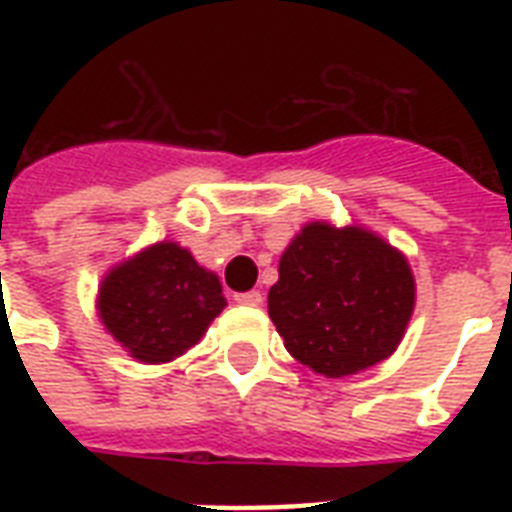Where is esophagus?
Listing matches in <instances>:
<instances>
[{"mask_svg":"<svg viewBox=\"0 0 512 512\" xmlns=\"http://www.w3.org/2000/svg\"><path fill=\"white\" fill-rule=\"evenodd\" d=\"M236 303L241 305H263V295L260 292H241V295H236Z\"/></svg>","mask_w":512,"mask_h":512,"instance_id":"1","label":"esophagus"}]
</instances>
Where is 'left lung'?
<instances>
[{
  "instance_id": "obj_1",
  "label": "left lung",
  "mask_w": 512,
  "mask_h": 512,
  "mask_svg": "<svg viewBox=\"0 0 512 512\" xmlns=\"http://www.w3.org/2000/svg\"><path fill=\"white\" fill-rule=\"evenodd\" d=\"M414 311L406 257L377 233L308 223L279 260L268 316L292 356L324 377H348L398 348Z\"/></svg>"
}]
</instances>
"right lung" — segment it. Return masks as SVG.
Segmentation results:
<instances>
[{"label": "right lung", "instance_id": "obj_1", "mask_svg": "<svg viewBox=\"0 0 512 512\" xmlns=\"http://www.w3.org/2000/svg\"><path fill=\"white\" fill-rule=\"evenodd\" d=\"M223 308L220 279L175 241L151 244L114 265L98 289L103 327L143 364L183 356Z\"/></svg>", "mask_w": 512, "mask_h": 512}]
</instances>
